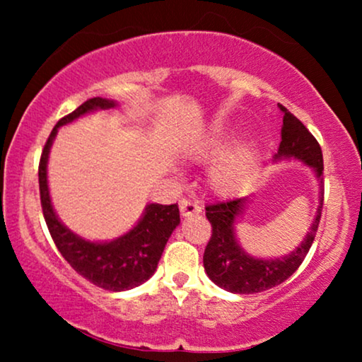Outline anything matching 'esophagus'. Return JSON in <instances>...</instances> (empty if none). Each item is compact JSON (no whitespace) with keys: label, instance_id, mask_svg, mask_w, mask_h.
Segmentation results:
<instances>
[{"label":"esophagus","instance_id":"obj_1","mask_svg":"<svg viewBox=\"0 0 362 362\" xmlns=\"http://www.w3.org/2000/svg\"><path fill=\"white\" fill-rule=\"evenodd\" d=\"M181 209V216L182 217H189V216H196L201 212V204L194 199H182L180 204Z\"/></svg>","mask_w":362,"mask_h":362}]
</instances>
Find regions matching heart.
Listing matches in <instances>:
<instances>
[{"label":"heart","mask_w":362,"mask_h":362,"mask_svg":"<svg viewBox=\"0 0 362 362\" xmlns=\"http://www.w3.org/2000/svg\"><path fill=\"white\" fill-rule=\"evenodd\" d=\"M234 140L232 132H214L192 148L189 158L194 161L214 163L207 170V185L217 196H230L252 181L260 163V150L255 141Z\"/></svg>","instance_id":"1"}]
</instances>
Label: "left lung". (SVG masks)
Here are the masks:
<instances>
[{
	"label": "left lung",
	"mask_w": 362,
	"mask_h": 362,
	"mask_svg": "<svg viewBox=\"0 0 362 362\" xmlns=\"http://www.w3.org/2000/svg\"><path fill=\"white\" fill-rule=\"evenodd\" d=\"M280 108L284 112V125L280 133L281 141L279 151L274 155V163L293 160L311 168L318 181V206L303 240L293 250L281 257H257L249 254L240 245L235 226L244 216L245 197H234L206 206V217L212 226V235L202 257L204 270L217 286L230 293H259L285 281L305 260L318 230L321 209H323L321 148L298 118L291 115L285 107L280 105Z\"/></svg>",
	"instance_id": "8db88e82"
}]
</instances>
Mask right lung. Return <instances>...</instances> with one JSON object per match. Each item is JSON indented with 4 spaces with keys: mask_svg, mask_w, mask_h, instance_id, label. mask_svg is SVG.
<instances>
[{
    "mask_svg": "<svg viewBox=\"0 0 362 362\" xmlns=\"http://www.w3.org/2000/svg\"><path fill=\"white\" fill-rule=\"evenodd\" d=\"M117 107V100L95 97L83 102L81 107L57 122L47 138L41 163H39V191H41L44 219H46L54 244L72 269L100 288L125 291L145 284L156 272L166 242L181 222L177 204L163 206L150 202L145 206V211L136 224L125 234L112 240H88L69 229L59 219L52 206L47 181L49 153H51L59 128L90 113Z\"/></svg>",
    "mask_w": 362,
    "mask_h": 362,
    "instance_id": "1",
    "label": "right lung"
}]
</instances>
